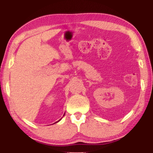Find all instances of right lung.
<instances>
[{
	"label": "right lung",
	"instance_id": "add662e5",
	"mask_svg": "<svg viewBox=\"0 0 153 153\" xmlns=\"http://www.w3.org/2000/svg\"><path fill=\"white\" fill-rule=\"evenodd\" d=\"M64 115H65V114H64ZM60 120H58V121H60ZM58 121H57V122H58ZM57 122H56V123H57Z\"/></svg>",
	"mask_w": 153,
	"mask_h": 153
}]
</instances>
